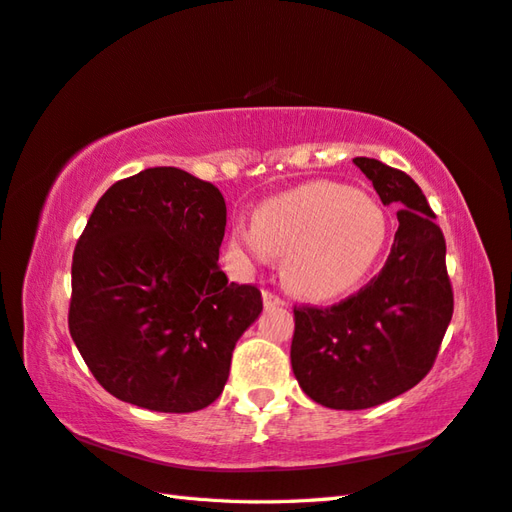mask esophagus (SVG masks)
Here are the masks:
<instances>
[{"mask_svg": "<svg viewBox=\"0 0 512 512\" xmlns=\"http://www.w3.org/2000/svg\"><path fill=\"white\" fill-rule=\"evenodd\" d=\"M263 302H265V306H285L287 302L280 298L278 293H274L271 289H265L263 291Z\"/></svg>", "mask_w": 512, "mask_h": 512, "instance_id": "1", "label": "esophagus"}]
</instances>
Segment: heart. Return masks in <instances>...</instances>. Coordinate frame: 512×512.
Returning a JSON list of instances; mask_svg holds the SVG:
<instances>
[{
	"instance_id": "obj_1",
	"label": "heart",
	"mask_w": 512,
	"mask_h": 512,
	"mask_svg": "<svg viewBox=\"0 0 512 512\" xmlns=\"http://www.w3.org/2000/svg\"><path fill=\"white\" fill-rule=\"evenodd\" d=\"M385 238L388 221L377 201L328 181L260 203L254 225L232 230L234 247L247 256H282V280L306 300L350 291L377 263Z\"/></svg>"
}]
</instances>
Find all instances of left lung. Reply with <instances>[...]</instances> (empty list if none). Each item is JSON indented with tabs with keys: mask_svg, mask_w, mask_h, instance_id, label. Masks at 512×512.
I'll use <instances>...</instances> for the list:
<instances>
[{
	"mask_svg": "<svg viewBox=\"0 0 512 512\" xmlns=\"http://www.w3.org/2000/svg\"><path fill=\"white\" fill-rule=\"evenodd\" d=\"M399 230L379 276L328 309L293 306L291 368L306 396L331 410H366L425 379L453 315L447 245L436 214L403 170L355 157Z\"/></svg>",
	"mask_w": 512,
	"mask_h": 512,
	"instance_id": "8db88e82",
	"label": "left lung"
}]
</instances>
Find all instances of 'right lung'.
Instances as JSON below:
<instances>
[{"label": "right lung", "mask_w": 512, "mask_h": 512, "mask_svg": "<svg viewBox=\"0 0 512 512\" xmlns=\"http://www.w3.org/2000/svg\"><path fill=\"white\" fill-rule=\"evenodd\" d=\"M225 199L173 166L120 179L100 197L72 260L70 335L96 381L151 412L219 399L232 350L263 311L254 285L227 282Z\"/></svg>", "instance_id": "add662e5"}]
</instances>
